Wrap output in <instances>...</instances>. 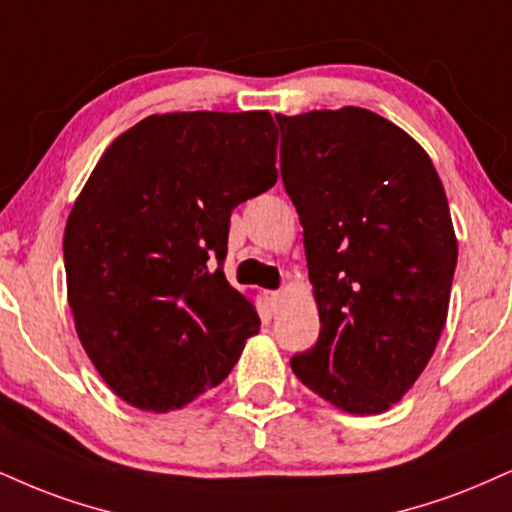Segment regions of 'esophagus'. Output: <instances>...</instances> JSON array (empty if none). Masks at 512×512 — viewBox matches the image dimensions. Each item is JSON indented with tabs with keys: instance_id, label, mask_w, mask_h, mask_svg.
<instances>
[{
	"instance_id": "1",
	"label": "esophagus",
	"mask_w": 512,
	"mask_h": 512,
	"mask_svg": "<svg viewBox=\"0 0 512 512\" xmlns=\"http://www.w3.org/2000/svg\"><path fill=\"white\" fill-rule=\"evenodd\" d=\"M264 298H267V303H269V307H272V310H276V307H279V303H281V293L279 291H267V293H264Z\"/></svg>"
}]
</instances>
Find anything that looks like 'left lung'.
Listing matches in <instances>:
<instances>
[{
	"instance_id": "1",
	"label": "left lung",
	"mask_w": 512,
	"mask_h": 512,
	"mask_svg": "<svg viewBox=\"0 0 512 512\" xmlns=\"http://www.w3.org/2000/svg\"><path fill=\"white\" fill-rule=\"evenodd\" d=\"M276 121L322 324L293 374L350 415H377L415 384L446 324L458 240L441 178L369 109Z\"/></svg>"
}]
</instances>
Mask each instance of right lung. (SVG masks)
<instances>
[{
    "instance_id": "1",
    "label": "right lung",
    "mask_w": 512,
    "mask_h": 512,
    "mask_svg": "<svg viewBox=\"0 0 512 512\" xmlns=\"http://www.w3.org/2000/svg\"><path fill=\"white\" fill-rule=\"evenodd\" d=\"M269 112L147 116L92 171L64 231L69 305L116 396L169 412L229 377L260 317L221 264L233 207L276 183Z\"/></svg>"
}]
</instances>
